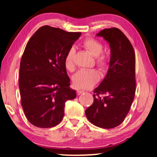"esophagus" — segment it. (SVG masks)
Wrapping results in <instances>:
<instances>
[{
	"mask_svg": "<svg viewBox=\"0 0 157 157\" xmlns=\"http://www.w3.org/2000/svg\"><path fill=\"white\" fill-rule=\"evenodd\" d=\"M83 93H84V91H82V90H77L76 91V94L78 96L81 95V94H82Z\"/></svg>",
	"mask_w": 157,
	"mask_h": 157,
	"instance_id": "obj_1",
	"label": "esophagus"
}]
</instances>
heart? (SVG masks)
<instances>
[{
  "instance_id": "heart-1",
  "label": "heart",
  "mask_w": 157,
  "mask_h": 157,
  "mask_svg": "<svg viewBox=\"0 0 157 157\" xmlns=\"http://www.w3.org/2000/svg\"><path fill=\"white\" fill-rule=\"evenodd\" d=\"M83 46L93 56L96 57V63L100 69L106 70L109 64V60L106 54L102 53L104 46L101 42L93 38H87L83 40ZM75 49L69 48L64 59V65L67 70L72 71L74 68ZM99 74L95 69L81 70L73 76V83L78 89H86L94 86L99 80Z\"/></svg>"
}]
</instances>
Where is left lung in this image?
Here are the masks:
<instances>
[{
  "label": "left lung",
  "mask_w": 157,
  "mask_h": 157,
  "mask_svg": "<svg viewBox=\"0 0 157 157\" xmlns=\"http://www.w3.org/2000/svg\"><path fill=\"white\" fill-rule=\"evenodd\" d=\"M96 36L109 44L111 59L106 76L94 90V102L85 113L94 125L112 128L124 121L134 101L136 58L129 40L117 28L105 29Z\"/></svg>",
  "instance_id": "8db88e82"
}]
</instances>
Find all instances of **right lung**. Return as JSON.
I'll return each instance as SVG.
<instances>
[{
  "mask_svg": "<svg viewBox=\"0 0 157 157\" xmlns=\"http://www.w3.org/2000/svg\"><path fill=\"white\" fill-rule=\"evenodd\" d=\"M81 34L44 25L25 46L19 71L21 102L27 119L36 127L58 125L66 101L76 97L69 87L64 59Z\"/></svg>",
  "mask_w": 157,
  "mask_h": 157,
  "instance_id": "add662e5",
  "label": "right lung"
}]
</instances>
